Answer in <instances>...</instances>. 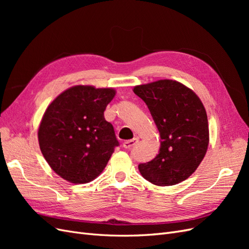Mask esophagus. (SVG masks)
Returning a JSON list of instances; mask_svg holds the SVG:
<instances>
[{"mask_svg": "<svg viewBox=\"0 0 249 249\" xmlns=\"http://www.w3.org/2000/svg\"><path fill=\"white\" fill-rule=\"evenodd\" d=\"M138 143V138H134V139H131V140H126L124 142V147L126 148V149H130L132 148L134 145H136Z\"/></svg>", "mask_w": 249, "mask_h": 249, "instance_id": "esophagus-1", "label": "esophagus"}]
</instances>
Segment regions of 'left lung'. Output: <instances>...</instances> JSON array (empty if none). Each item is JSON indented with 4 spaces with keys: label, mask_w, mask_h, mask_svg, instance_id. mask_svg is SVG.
<instances>
[{
    "label": "left lung",
    "mask_w": 249,
    "mask_h": 249,
    "mask_svg": "<svg viewBox=\"0 0 249 249\" xmlns=\"http://www.w3.org/2000/svg\"><path fill=\"white\" fill-rule=\"evenodd\" d=\"M134 93L146 104L161 138L155 159L138 165L141 176L157 186L183 182L196 170L208 149V117L201 101L172 80L136 86Z\"/></svg>",
    "instance_id": "obj_1"
}]
</instances>
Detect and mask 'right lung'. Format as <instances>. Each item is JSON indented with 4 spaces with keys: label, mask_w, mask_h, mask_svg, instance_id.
<instances>
[{
    "label": "right lung",
    "mask_w": 249,
    "mask_h": 249,
    "mask_svg": "<svg viewBox=\"0 0 249 249\" xmlns=\"http://www.w3.org/2000/svg\"><path fill=\"white\" fill-rule=\"evenodd\" d=\"M115 90L73 86L52 102L38 130L40 150L51 168L73 184L100 176L119 145L104 111Z\"/></svg>",
    "instance_id": "1"
}]
</instances>
